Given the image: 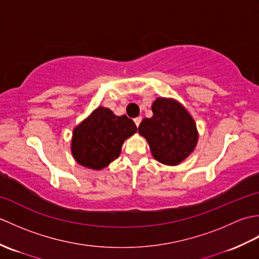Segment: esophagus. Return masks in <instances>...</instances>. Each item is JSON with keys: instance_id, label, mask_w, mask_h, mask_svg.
Wrapping results in <instances>:
<instances>
[{"instance_id": "esophagus-1", "label": "esophagus", "mask_w": 259, "mask_h": 259, "mask_svg": "<svg viewBox=\"0 0 259 259\" xmlns=\"http://www.w3.org/2000/svg\"><path fill=\"white\" fill-rule=\"evenodd\" d=\"M141 120H142L141 117H137V118L134 119V121H135V123H136L137 126H139V124H140V122H141Z\"/></svg>"}]
</instances>
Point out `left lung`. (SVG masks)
Returning a JSON list of instances; mask_svg holds the SVG:
<instances>
[{"label":"left lung","mask_w":259,"mask_h":259,"mask_svg":"<svg viewBox=\"0 0 259 259\" xmlns=\"http://www.w3.org/2000/svg\"><path fill=\"white\" fill-rule=\"evenodd\" d=\"M151 109L153 115L141 121L139 134L147 139L153 158L159 162L168 166L180 163L197 145L194 119L171 99L158 98Z\"/></svg>","instance_id":"1"}]
</instances>
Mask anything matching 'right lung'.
Masks as SVG:
<instances>
[{"label":"right lung","instance_id":"right-lung-1","mask_svg":"<svg viewBox=\"0 0 259 259\" xmlns=\"http://www.w3.org/2000/svg\"><path fill=\"white\" fill-rule=\"evenodd\" d=\"M137 131L126 115L117 117L108 108L99 107L73 131L71 150L76 162L102 169L117 159L123 141Z\"/></svg>","mask_w":259,"mask_h":259}]
</instances>
